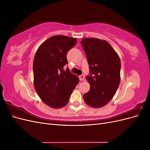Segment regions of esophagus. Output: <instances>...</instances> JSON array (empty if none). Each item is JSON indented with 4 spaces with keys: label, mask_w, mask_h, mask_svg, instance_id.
<instances>
[{
    "label": "esophagus",
    "mask_w": 150,
    "mask_h": 150,
    "mask_svg": "<svg viewBox=\"0 0 150 150\" xmlns=\"http://www.w3.org/2000/svg\"><path fill=\"white\" fill-rule=\"evenodd\" d=\"M79 80L81 81H84V74H82V75L79 76Z\"/></svg>",
    "instance_id": "obj_1"
}]
</instances>
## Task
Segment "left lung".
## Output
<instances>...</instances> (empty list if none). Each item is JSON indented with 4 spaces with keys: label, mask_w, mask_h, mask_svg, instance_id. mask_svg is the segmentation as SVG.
Instances as JSON below:
<instances>
[{
    "label": "left lung",
    "mask_w": 150,
    "mask_h": 150,
    "mask_svg": "<svg viewBox=\"0 0 150 150\" xmlns=\"http://www.w3.org/2000/svg\"><path fill=\"white\" fill-rule=\"evenodd\" d=\"M81 44L90 71V75L86 77L90 89L83 95L84 101L91 107H103L111 100L120 85V58L105 40L84 38Z\"/></svg>",
    "instance_id": "obj_1"
}]
</instances>
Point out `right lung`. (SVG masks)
Segmentation results:
<instances>
[{
	"mask_svg": "<svg viewBox=\"0 0 150 150\" xmlns=\"http://www.w3.org/2000/svg\"><path fill=\"white\" fill-rule=\"evenodd\" d=\"M77 39L54 35L40 44L33 61L34 86L41 100L52 108L64 107L79 83L78 77L64 66L67 64V52Z\"/></svg>",
	"mask_w": 150,
	"mask_h": 150,
	"instance_id": "obj_1",
	"label": "right lung"
}]
</instances>
